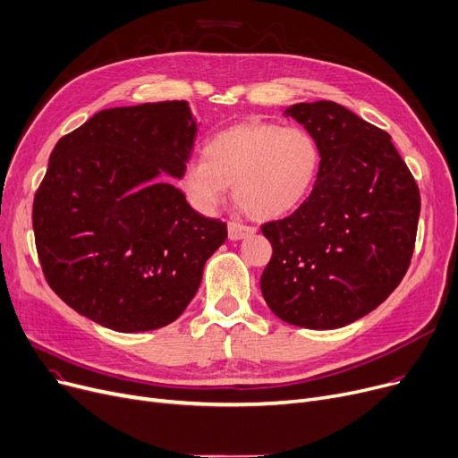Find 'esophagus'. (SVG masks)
<instances>
[{
	"mask_svg": "<svg viewBox=\"0 0 458 458\" xmlns=\"http://www.w3.org/2000/svg\"><path fill=\"white\" fill-rule=\"evenodd\" d=\"M227 233H229V238H231V240H242V238H246V236L253 234V233H255V227L244 225V224H238V222H229Z\"/></svg>",
	"mask_w": 458,
	"mask_h": 458,
	"instance_id": "1",
	"label": "esophagus"
}]
</instances>
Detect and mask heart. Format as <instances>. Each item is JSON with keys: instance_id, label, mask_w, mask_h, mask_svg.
Returning a JSON list of instances; mask_svg holds the SVG:
<instances>
[{"instance_id": "obj_1", "label": "heart", "mask_w": 458, "mask_h": 458, "mask_svg": "<svg viewBox=\"0 0 458 458\" xmlns=\"http://www.w3.org/2000/svg\"><path fill=\"white\" fill-rule=\"evenodd\" d=\"M321 153L301 127L244 122L210 137L203 158L182 166L179 188L199 212H212L234 184V198L250 216L276 220L298 208L312 191Z\"/></svg>"}]
</instances>
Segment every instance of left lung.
<instances>
[{
	"mask_svg": "<svg viewBox=\"0 0 458 458\" xmlns=\"http://www.w3.org/2000/svg\"><path fill=\"white\" fill-rule=\"evenodd\" d=\"M321 160L310 196L262 234L274 255L260 290L286 324L338 329L377 309L405 277L420 191L390 134L335 101L295 103Z\"/></svg>",
	"mask_w": 458,
	"mask_h": 458,
	"instance_id": "left-lung-1",
	"label": "left lung"
}]
</instances>
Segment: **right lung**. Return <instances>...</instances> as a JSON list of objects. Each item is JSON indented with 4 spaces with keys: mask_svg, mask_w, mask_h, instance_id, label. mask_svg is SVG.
<instances>
[{
    "mask_svg": "<svg viewBox=\"0 0 458 458\" xmlns=\"http://www.w3.org/2000/svg\"><path fill=\"white\" fill-rule=\"evenodd\" d=\"M196 132L186 101H160L99 111L53 148L33 203L37 253L81 316L140 333L192 301L227 225L158 175L179 179Z\"/></svg>",
    "mask_w": 458,
    "mask_h": 458,
    "instance_id": "add662e5",
    "label": "right lung"
}]
</instances>
